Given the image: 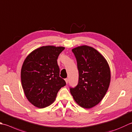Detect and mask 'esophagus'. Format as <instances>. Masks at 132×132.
<instances>
[{"label": "esophagus", "instance_id": "1", "mask_svg": "<svg viewBox=\"0 0 132 132\" xmlns=\"http://www.w3.org/2000/svg\"><path fill=\"white\" fill-rule=\"evenodd\" d=\"M64 80H65L66 83V84H68V82H69V79H68V78H66V79H64Z\"/></svg>", "mask_w": 132, "mask_h": 132}]
</instances>
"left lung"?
Returning a JSON list of instances; mask_svg holds the SVG:
<instances>
[{"label": "left lung", "mask_w": 132, "mask_h": 132, "mask_svg": "<svg viewBox=\"0 0 132 132\" xmlns=\"http://www.w3.org/2000/svg\"><path fill=\"white\" fill-rule=\"evenodd\" d=\"M79 72L78 85L70 90L80 106L90 109L104 97L110 82V70L105 58L95 48L86 45L72 49Z\"/></svg>", "instance_id": "1"}]
</instances>
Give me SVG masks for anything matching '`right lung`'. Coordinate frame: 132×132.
I'll return each instance as SVG.
<instances>
[{
  "label": "right lung",
  "instance_id": "1",
  "mask_svg": "<svg viewBox=\"0 0 132 132\" xmlns=\"http://www.w3.org/2000/svg\"><path fill=\"white\" fill-rule=\"evenodd\" d=\"M63 47L42 46L32 51L24 61L21 82L26 97L38 108L50 105L58 92L66 85L59 77L57 59Z\"/></svg>",
  "mask_w": 132,
  "mask_h": 132
}]
</instances>
